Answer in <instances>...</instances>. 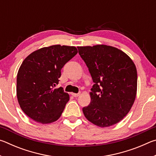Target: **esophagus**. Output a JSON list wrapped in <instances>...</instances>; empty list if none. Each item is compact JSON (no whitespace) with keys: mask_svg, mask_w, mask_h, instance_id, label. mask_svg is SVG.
Wrapping results in <instances>:
<instances>
[{"mask_svg":"<svg viewBox=\"0 0 156 156\" xmlns=\"http://www.w3.org/2000/svg\"><path fill=\"white\" fill-rule=\"evenodd\" d=\"M72 96H73V97H78V96H80V94H74V93H72Z\"/></svg>","mask_w":156,"mask_h":156,"instance_id":"1","label":"esophagus"}]
</instances>
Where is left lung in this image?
<instances>
[{"instance_id":"obj_1","label":"left lung","mask_w":156,"mask_h":156,"mask_svg":"<svg viewBox=\"0 0 156 156\" xmlns=\"http://www.w3.org/2000/svg\"><path fill=\"white\" fill-rule=\"evenodd\" d=\"M94 84L91 102L83 108L85 118L100 127L119 122L129 112L137 92V70L130 57L105 44L78 47Z\"/></svg>"}]
</instances>
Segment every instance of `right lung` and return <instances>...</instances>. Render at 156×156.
Here are the masks:
<instances>
[{"label":"right lung","instance_id":"obj_1","mask_svg":"<svg viewBox=\"0 0 156 156\" xmlns=\"http://www.w3.org/2000/svg\"><path fill=\"white\" fill-rule=\"evenodd\" d=\"M77 53L75 47L56 44L36 50L23 60L17 74V98L34 121L49 124L60 117L69 96L62 87H54L61 69Z\"/></svg>","mask_w":156,"mask_h":156}]
</instances>
